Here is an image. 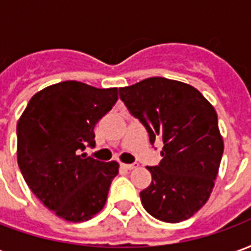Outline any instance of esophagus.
<instances>
[{
    "instance_id": "1",
    "label": "esophagus",
    "mask_w": 251,
    "mask_h": 251,
    "mask_svg": "<svg viewBox=\"0 0 251 251\" xmlns=\"http://www.w3.org/2000/svg\"><path fill=\"white\" fill-rule=\"evenodd\" d=\"M121 167L124 169H126V171H131V169L137 168L136 164H121Z\"/></svg>"
}]
</instances>
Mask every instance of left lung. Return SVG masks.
Segmentation results:
<instances>
[{
    "label": "left lung",
    "mask_w": 251,
    "mask_h": 251,
    "mask_svg": "<svg viewBox=\"0 0 251 251\" xmlns=\"http://www.w3.org/2000/svg\"><path fill=\"white\" fill-rule=\"evenodd\" d=\"M120 98L140 120L163 160L148 167L151 185L141 191L144 208L156 219L179 223L210 198L223 154V138L212 104L187 83L148 77L120 88Z\"/></svg>",
    "instance_id": "obj_1"
}]
</instances>
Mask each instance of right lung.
<instances>
[{"instance_id":"obj_1","label":"right lung","mask_w":251,"mask_h":251,"mask_svg":"<svg viewBox=\"0 0 251 251\" xmlns=\"http://www.w3.org/2000/svg\"><path fill=\"white\" fill-rule=\"evenodd\" d=\"M118 99L117 88L66 80L36 93L17 124V163L36 198L68 222L103 208L117 161L80 154L95 145L94 127Z\"/></svg>"}]
</instances>
